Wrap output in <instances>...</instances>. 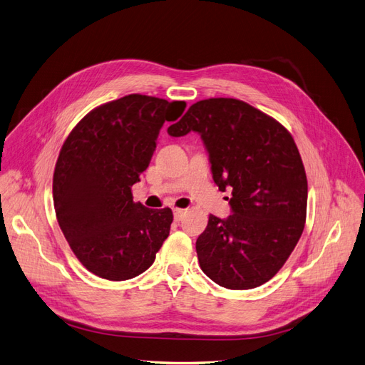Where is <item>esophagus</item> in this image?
<instances>
[{"mask_svg":"<svg viewBox=\"0 0 365 365\" xmlns=\"http://www.w3.org/2000/svg\"><path fill=\"white\" fill-rule=\"evenodd\" d=\"M173 212H174V220H175V221H180V220L183 218V215H185V210H183V209H178V207H175Z\"/></svg>","mask_w":365,"mask_h":365,"instance_id":"34e87169","label":"esophagus"}]
</instances>
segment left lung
I'll use <instances>...</instances> for the list:
<instances>
[{
  "instance_id": "left-lung-1",
  "label": "left lung",
  "mask_w": 365,
  "mask_h": 365,
  "mask_svg": "<svg viewBox=\"0 0 365 365\" xmlns=\"http://www.w3.org/2000/svg\"><path fill=\"white\" fill-rule=\"evenodd\" d=\"M201 135L220 191L232 187V215H209L197 239L198 263L232 290L271 279L304 232L308 183L298 147L279 121L232 98L200 101L168 128L171 137Z\"/></svg>"
}]
</instances>
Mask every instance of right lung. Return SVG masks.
I'll return each mask as SVG.
<instances>
[{
  "label": "right lung",
  "mask_w": 365,
  "mask_h": 365,
  "mask_svg": "<svg viewBox=\"0 0 365 365\" xmlns=\"http://www.w3.org/2000/svg\"><path fill=\"white\" fill-rule=\"evenodd\" d=\"M183 101L128 94L91 110L66 138L52 179L53 207L76 259L94 275L125 281L147 271L170 235L173 212L135 203L162 125Z\"/></svg>",
  "instance_id": "add662e5"
}]
</instances>
